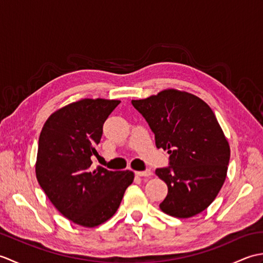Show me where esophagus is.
<instances>
[{
  "mask_svg": "<svg viewBox=\"0 0 263 263\" xmlns=\"http://www.w3.org/2000/svg\"><path fill=\"white\" fill-rule=\"evenodd\" d=\"M137 176H141V177H146V176H150L153 175V172L150 170H146V171H141V172H136Z\"/></svg>",
  "mask_w": 263,
  "mask_h": 263,
  "instance_id": "34e87169",
  "label": "esophagus"
}]
</instances>
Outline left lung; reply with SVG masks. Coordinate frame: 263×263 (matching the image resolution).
Returning <instances> with one entry per match:
<instances>
[{
	"mask_svg": "<svg viewBox=\"0 0 263 263\" xmlns=\"http://www.w3.org/2000/svg\"><path fill=\"white\" fill-rule=\"evenodd\" d=\"M155 133L156 147L167 150L170 167L156 170L168 187L159 208L190 218L211 204L226 180L231 148L209 105L193 93L165 89L132 100Z\"/></svg>",
	"mask_w": 263,
	"mask_h": 263,
	"instance_id": "left-lung-1",
	"label": "left lung"
}]
</instances>
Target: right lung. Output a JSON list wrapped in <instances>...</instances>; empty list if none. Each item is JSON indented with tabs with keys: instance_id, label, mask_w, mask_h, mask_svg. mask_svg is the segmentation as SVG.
Returning <instances> with one entry per match:
<instances>
[{
	"instance_id": "add662e5",
	"label": "right lung",
	"mask_w": 263,
	"mask_h": 263,
	"mask_svg": "<svg viewBox=\"0 0 263 263\" xmlns=\"http://www.w3.org/2000/svg\"><path fill=\"white\" fill-rule=\"evenodd\" d=\"M121 103L83 98L55 110L38 141L36 177L53 205L72 222L92 228L119 209L132 171L91 168L90 157L103 135L104 122Z\"/></svg>"
}]
</instances>
